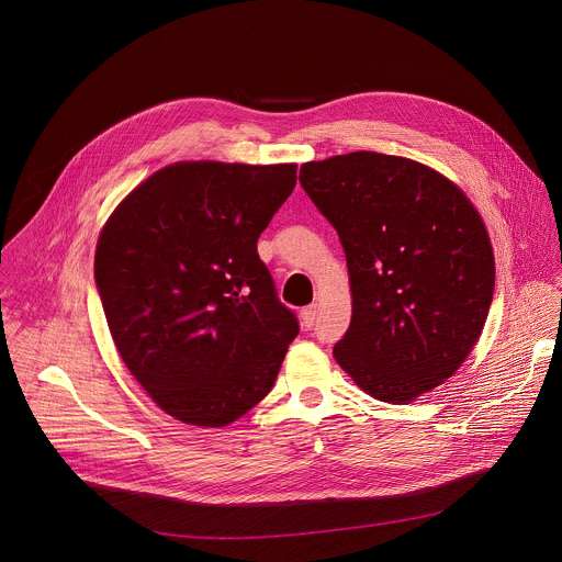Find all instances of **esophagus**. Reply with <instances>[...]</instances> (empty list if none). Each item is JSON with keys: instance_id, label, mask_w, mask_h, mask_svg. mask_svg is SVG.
<instances>
[{"instance_id": "34e87169", "label": "esophagus", "mask_w": 562, "mask_h": 562, "mask_svg": "<svg viewBox=\"0 0 562 562\" xmlns=\"http://www.w3.org/2000/svg\"><path fill=\"white\" fill-rule=\"evenodd\" d=\"M316 316H318V310H316V305H307V307H303L301 310V323H303V327H314V323H316Z\"/></svg>"}]
</instances>
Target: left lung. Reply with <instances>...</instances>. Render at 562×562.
Wrapping results in <instances>:
<instances>
[{
	"label": "left lung",
	"instance_id": "1",
	"mask_svg": "<svg viewBox=\"0 0 562 562\" xmlns=\"http://www.w3.org/2000/svg\"><path fill=\"white\" fill-rule=\"evenodd\" d=\"M299 181L346 250L352 321L336 363L385 403L450 379L494 296V252L472 201L418 161L368 150L303 164Z\"/></svg>",
	"mask_w": 562,
	"mask_h": 562
}]
</instances>
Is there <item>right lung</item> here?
Returning <instances> with one entry per match:
<instances>
[{
  "label": "right lung",
  "instance_id": "obj_1",
  "mask_svg": "<svg viewBox=\"0 0 562 562\" xmlns=\"http://www.w3.org/2000/svg\"><path fill=\"white\" fill-rule=\"evenodd\" d=\"M294 186V164L179 161L105 221L94 281L112 341L177 420L223 427L272 390L299 321L257 241Z\"/></svg>",
  "mask_w": 562,
  "mask_h": 562
}]
</instances>
